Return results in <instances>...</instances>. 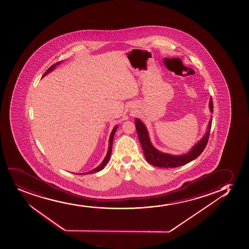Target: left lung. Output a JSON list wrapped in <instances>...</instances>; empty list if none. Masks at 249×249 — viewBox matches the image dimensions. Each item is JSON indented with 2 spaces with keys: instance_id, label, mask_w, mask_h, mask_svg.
<instances>
[{
  "instance_id": "1",
  "label": "left lung",
  "mask_w": 249,
  "mask_h": 249,
  "mask_svg": "<svg viewBox=\"0 0 249 249\" xmlns=\"http://www.w3.org/2000/svg\"><path fill=\"white\" fill-rule=\"evenodd\" d=\"M210 111L211 113L213 112L212 98L210 97ZM212 124V116L209 121L207 126L206 131L200 140L198 141L195 145L190 149L186 153L180 155H172V154L165 153L162 151L157 150L151 143L149 132L145 124L139 118L135 119V125L137 128V136L142 147L143 153L145 158L151 165L157 167L174 168L177 166H182L187 163L192 161L203 152L206 146L209 137H210V129Z\"/></svg>"
}]
</instances>
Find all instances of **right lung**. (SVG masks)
Returning a JSON list of instances; mask_svg holds the SVG:
<instances>
[{"mask_svg": "<svg viewBox=\"0 0 249 249\" xmlns=\"http://www.w3.org/2000/svg\"><path fill=\"white\" fill-rule=\"evenodd\" d=\"M62 62H58V63H56L54 65H52L49 70L44 73V75L43 77H45V75H47L48 73H51L52 72L54 69H55L56 66H58V65H60ZM118 128V126H116L113 127L112 129V132H111V135H110V137H109V144H108V150H107V153L106 157L104 158V160L102 161L100 165H98V167L94 168L93 170L92 171H89V172H85V173H81L80 175H88V174H93L96 173V172H98V171H102V170H104V167H105V165H107V163L108 162L109 159H110V157H111V154H112V142H113V137H114L115 132L117 131V129Z\"/></svg>", "mask_w": 249, "mask_h": 249, "instance_id": "add662e5", "label": "right lung"}]
</instances>
